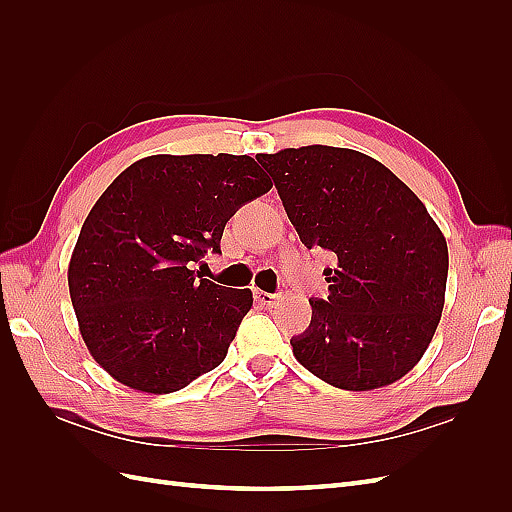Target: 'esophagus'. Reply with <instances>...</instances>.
I'll use <instances>...</instances> for the list:
<instances>
[{
  "mask_svg": "<svg viewBox=\"0 0 512 512\" xmlns=\"http://www.w3.org/2000/svg\"><path fill=\"white\" fill-rule=\"evenodd\" d=\"M254 299H256L260 305L271 307L277 297H275V294H271V292H265V290H254Z\"/></svg>",
  "mask_w": 512,
  "mask_h": 512,
  "instance_id": "esophagus-1",
  "label": "esophagus"
}]
</instances>
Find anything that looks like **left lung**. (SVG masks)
<instances>
[{
  "label": "left lung",
  "instance_id": "left-lung-1",
  "mask_svg": "<svg viewBox=\"0 0 512 512\" xmlns=\"http://www.w3.org/2000/svg\"><path fill=\"white\" fill-rule=\"evenodd\" d=\"M301 243L337 258L327 299L292 337L297 361L344 391H371L421 361L444 307L448 247L408 185L361 151L260 153Z\"/></svg>",
  "mask_w": 512,
  "mask_h": 512
}]
</instances>
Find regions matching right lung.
<instances>
[{"mask_svg": "<svg viewBox=\"0 0 512 512\" xmlns=\"http://www.w3.org/2000/svg\"><path fill=\"white\" fill-rule=\"evenodd\" d=\"M273 188L250 156H149L89 211L68 267L87 350L117 382L175 393L218 367L252 292L194 271L226 222Z\"/></svg>", "mask_w": 512, "mask_h": 512, "instance_id": "add662e5", "label": "right lung"}]
</instances>
